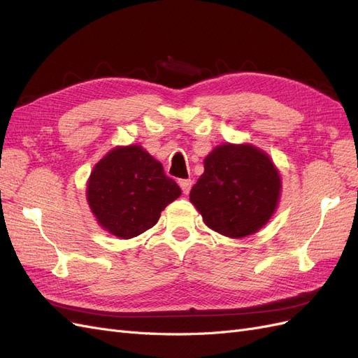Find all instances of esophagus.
Returning <instances> with one entry per match:
<instances>
[{
  "label": "esophagus",
  "mask_w": 358,
  "mask_h": 358,
  "mask_svg": "<svg viewBox=\"0 0 358 358\" xmlns=\"http://www.w3.org/2000/svg\"><path fill=\"white\" fill-rule=\"evenodd\" d=\"M179 185H180L183 194H188L189 189H191V187H192V180H191V179H180V180H179Z\"/></svg>",
  "instance_id": "1"
}]
</instances>
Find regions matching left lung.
<instances>
[{"mask_svg": "<svg viewBox=\"0 0 358 358\" xmlns=\"http://www.w3.org/2000/svg\"><path fill=\"white\" fill-rule=\"evenodd\" d=\"M280 178L273 162L254 146L222 145L204 159V173L189 200L206 225L227 237L254 234L273 215Z\"/></svg>", "mask_w": 358, "mask_h": 358, "instance_id": "obj_1", "label": "left lung"}]
</instances>
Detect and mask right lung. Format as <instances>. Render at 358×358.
Segmentation results:
<instances>
[{
    "instance_id": "add662e5",
    "label": "right lung",
    "mask_w": 358,
    "mask_h": 358,
    "mask_svg": "<svg viewBox=\"0 0 358 358\" xmlns=\"http://www.w3.org/2000/svg\"><path fill=\"white\" fill-rule=\"evenodd\" d=\"M179 196L178 183L140 146L110 150L94 167L86 189L96 221L121 239L154 227L161 210Z\"/></svg>"
}]
</instances>
